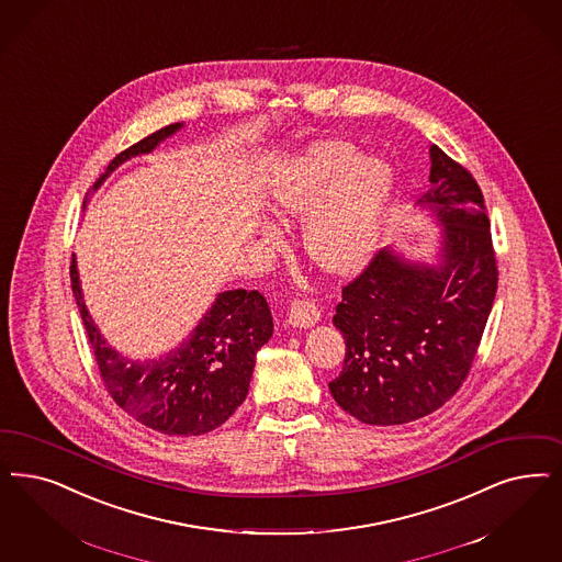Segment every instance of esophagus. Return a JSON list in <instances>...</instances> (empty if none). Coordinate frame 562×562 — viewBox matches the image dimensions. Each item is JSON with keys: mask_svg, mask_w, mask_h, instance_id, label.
Wrapping results in <instances>:
<instances>
[{"mask_svg": "<svg viewBox=\"0 0 562 562\" xmlns=\"http://www.w3.org/2000/svg\"><path fill=\"white\" fill-rule=\"evenodd\" d=\"M319 317H322V310L313 301L294 299L289 307V324L294 328H311L319 322Z\"/></svg>", "mask_w": 562, "mask_h": 562, "instance_id": "esophagus-1", "label": "esophagus"}]
</instances>
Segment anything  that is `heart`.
<instances>
[{
    "instance_id": "heart-1",
    "label": "heart",
    "mask_w": 562,
    "mask_h": 562,
    "mask_svg": "<svg viewBox=\"0 0 562 562\" xmlns=\"http://www.w3.org/2000/svg\"><path fill=\"white\" fill-rule=\"evenodd\" d=\"M392 196V172L382 159L359 157L345 140L313 143L271 176V212L305 220V251L334 273L359 268L375 249ZM271 245L276 234H268Z\"/></svg>"
}]
</instances>
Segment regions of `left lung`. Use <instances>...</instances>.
Returning <instances> with one entry per match:
<instances>
[{
    "mask_svg": "<svg viewBox=\"0 0 562 562\" xmlns=\"http://www.w3.org/2000/svg\"><path fill=\"white\" fill-rule=\"evenodd\" d=\"M419 205L442 222V263H408L382 249L342 286L331 317L347 352L334 401L369 426H401L463 386L498 289L484 194L473 175L431 145Z\"/></svg>",
    "mask_w": 562,
    "mask_h": 562,
    "instance_id": "1",
    "label": "left lung"
}]
</instances>
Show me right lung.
<instances>
[{"label": "right lung", "mask_w": 562, "mask_h": 562, "mask_svg": "<svg viewBox=\"0 0 562 562\" xmlns=\"http://www.w3.org/2000/svg\"><path fill=\"white\" fill-rule=\"evenodd\" d=\"M178 128L180 124L164 126L117 154L95 189L122 161L154 151L159 140L175 135ZM70 282L99 378L117 407L138 424L166 436H201L222 426L243 405L257 350L273 331L271 311L261 292L236 289L217 294L189 340L164 359L138 363L108 347L95 328L82 301L75 257Z\"/></svg>", "instance_id": "add662e5"}]
</instances>
